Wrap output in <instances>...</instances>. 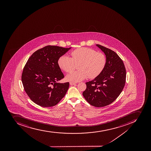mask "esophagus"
<instances>
[{
	"label": "esophagus",
	"mask_w": 151,
	"mask_h": 151,
	"mask_svg": "<svg viewBox=\"0 0 151 151\" xmlns=\"http://www.w3.org/2000/svg\"><path fill=\"white\" fill-rule=\"evenodd\" d=\"M70 83L71 86H73V85H75V84H76V83H74V82H72V81H70Z\"/></svg>",
	"instance_id": "esophagus-1"
}]
</instances>
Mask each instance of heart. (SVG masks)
<instances>
[{
	"label": "heart",
	"mask_w": 151,
	"mask_h": 151,
	"mask_svg": "<svg viewBox=\"0 0 151 151\" xmlns=\"http://www.w3.org/2000/svg\"><path fill=\"white\" fill-rule=\"evenodd\" d=\"M71 58L63 55L58 60V65L61 70L70 72L74 70L75 64L78 70L73 71L67 76L70 81H81L88 77L94 79L101 73L106 65V58L101 52H96L90 48H78L71 52Z\"/></svg>",
	"instance_id": "b5f03b06"
}]
</instances>
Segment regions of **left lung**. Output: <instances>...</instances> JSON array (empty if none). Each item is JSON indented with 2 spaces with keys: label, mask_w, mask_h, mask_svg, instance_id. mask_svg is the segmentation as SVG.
Listing matches in <instances>:
<instances>
[{
  "label": "left lung",
  "mask_w": 151,
  "mask_h": 151,
  "mask_svg": "<svg viewBox=\"0 0 151 151\" xmlns=\"http://www.w3.org/2000/svg\"><path fill=\"white\" fill-rule=\"evenodd\" d=\"M96 46L106 55V65L100 75L86 83L83 95L91 105L103 107L112 103L122 92L126 83V70L116 52L99 44Z\"/></svg>",
  "instance_id": "1"
}]
</instances>
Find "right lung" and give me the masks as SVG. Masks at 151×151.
<instances>
[{"mask_svg": "<svg viewBox=\"0 0 151 151\" xmlns=\"http://www.w3.org/2000/svg\"><path fill=\"white\" fill-rule=\"evenodd\" d=\"M71 48L46 46L34 52L27 60L22 81L27 95L38 105L52 107L65 96L70 83H58L64 77L58 60Z\"/></svg>", "mask_w": 151, "mask_h": 151, "instance_id": "right-lung-1", "label": "right lung"}]
</instances>
